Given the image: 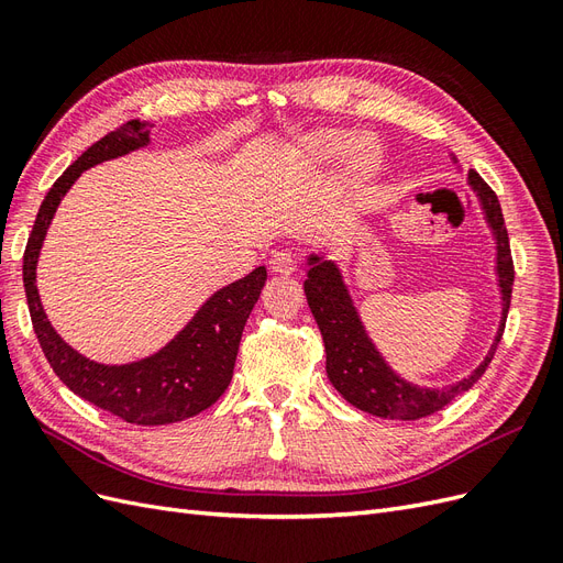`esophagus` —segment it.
<instances>
[{"label":"esophagus","instance_id":"34e87169","mask_svg":"<svg viewBox=\"0 0 563 563\" xmlns=\"http://www.w3.org/2000/svg\"><path fill=\"white\" fill-rule=\"evenodd\" d=\"M269 269L275 272V275H294V272H296V258L288 251H277L269 258Z\"/></svg>","mask_w":563,"mask_h":563}]
</instances>
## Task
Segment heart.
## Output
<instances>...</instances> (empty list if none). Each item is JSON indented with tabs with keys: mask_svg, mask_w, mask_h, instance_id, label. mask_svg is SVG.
I'll return each mask as SVG.
<instances>
[{
	"mask_svg": "<svg viewBox=\"0 0 563 563\" xmlns=\"http://www.w3.org/2000/svg\"><path fill=\"white\" fill-rule=\"evenodd\" d=\"M345 135L333 129H321L314 131L308 141H305V152L308 157L314 162H327L331 159L338 147L343 145ZM383 162V150L378 141H373L371 135H356L345 147L343 155H340V172H343V178L347 183H364L373 174L378 172V166Z\"/></svg>",
	"mask_w": 563,
	"mask_h": 563,
	"instance_id": "1",
	"label": "heart"
}]
</instances>
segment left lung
Listing matches in <instances>:
<instances>
[{"label": "left lung", "instance_id": "left-lung-1", "mask_svg": "<svg viewBox=\"0 0 563 563\" xmlns=\"http://www.w3.org/2000/svg\"><path fill=\"white\" fill-rule=\"evenodd\" d=\"M455 162V157H453ZM467 183L479 197L486 223L496 236V275L500 286L503 317L496 338L484 362L476 366L467 378L457 380L446 387H420L397 376L389 364L383 360L378 347L368 338L364 321L354 308V300L347 291L343 272L327 261L321 253L308 255V279H305V296L314 314L317 327L323 338V350H327V373L331 385L343 395L352 406L378 418L389 420H418L430 416L439 408L451 404L457 395L467 391L476 380L484 376L493 354L503 338L505 319L509 312V300H512L515 284V265L512 251H509V236L505 228V218L496 192L484 183V178L470 172Z\"/></svg>", "mask_w": 563, "mask_h": 563}]
</instances>
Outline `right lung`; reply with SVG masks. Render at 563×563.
<instances>
[{
  "instance_id": "1",
  "label": "right lung",
  "mask_w": 563,
  "mask_h": 563,
  "mask_svg": "<svg viewBox=\"0 0 563 563\" xmlns=\"http://www.w3.org/2000/svg\"><path fill=\"white\" fill-rule=\"evenodd\" d=\"M150 129L152 124L131 119L67 166L42 201L23 255V284L32 327L51 368L75 395L131 424L178 422L218 401L232 380L244 323L267 279V269L255 267L246 277L218 288L174 340H168L159 352L131 364L110 366L87 360L51 327L37 291V261L58 203L87 168L145 147Z\"/></svg>"
}]
</instances>
